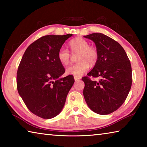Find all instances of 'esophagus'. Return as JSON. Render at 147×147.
<instances>
[{"instance_id":"1","label":"esophagus","mask_w":147,"mask_h":147,"mask_svg":"<svg viewBox=\"0 0 147 147\" xmlns=\"http://www.w3.org/2000/svg\"><path fill=\"white\" fill-rule=\"evenodd\" d=\"M74 80L75 81H78L79 80L81 79V77H78V76H74Z\"/></svg>"}]
</instances>
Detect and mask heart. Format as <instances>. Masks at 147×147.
Returning <instances> with one entry per match:
<instances>
[{
  "label": "heart",
  "instance_id": "b5f03b06",
  "mask_svg": "<svg viewBox=\"0 0 147 147\" xmlns=\"http://www.w3.org/2000/svg\"><path fill=\"white\" fill-rule=\"evenodd\" d=\"M71 53L77 55L76 63L69 66L66 69V73L74 76H80L88 71L89 63L94 65L98 60V54L95 48L89 46V43L83 38H75L69 43ZM58 59L61 64L67 65L71 60V54L66 48L61 47L58 52Z\"/></svg>",
  "mask_w": 147,
  "mask_h": 147
}]
</instances>
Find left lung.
I'll use <instances>...</instances> for the list:
<instances>
[{"instance_id":"8db88e82","label":"left lung","mask_w":147,"mask_h":147,"mask_svg":"<svg viewBox=\"0 0 147 147\" xmlns=\"http://www.w3.org/2000/svg\"><path fill=\"white\" fill-rule=\"evenodd\" d=\"M84 37L94 42L98 54L93 69L82 78L84 98L94 112L108 115L120 108L130 90V61L123 47L106 35L93 33ZM92 77L100 79L93 81Z\"/></svg>"}]
</instances>
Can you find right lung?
<instances>
[{"mask_svg": "<svg viewBox=\"0 0 147 147\" xmlns=\"http://www.w3.org/2000/svg\"><path fill=\"white\" fill-rule=\"evenodd\" d=\"M73 36L48 35L37 39L24 52L17 73V88L27 108L43 119L53 118L61 112L74 80L64 78L58 52Z\"/></svg>", "mask_w": 147, "mask_h": 147, "instance_id": "1", "label": "right lung"}]
</instances>
